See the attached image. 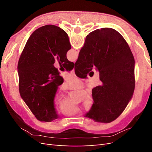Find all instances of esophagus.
I'll return each mask as SVG.
<instances>
[{"mask_svg": "<svg viewBox=\"0 0 152 152\" xmlns=\"http://www.w3.org/2000/svg\"><path fill=\"white\" fill-rule=\"evenodd\" d=\"M72 74H75V69L74 68H73L72 70Z\"/></svg>", "mask_w": 152, "mask_h": 152, "instance_id": "obj_1", "label": "esophagus"}]
</instances>
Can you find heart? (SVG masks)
I'll list each match as a JSON object with an SVG mask.
<instances>
[{
    "label": "heart",
    "mask_w": 152,
    "mask_h": 152,
    "mask_svg": "<svg viewBox=\"0 0 152 152\" xmlns=\"http://www.w3.org/2000/svg\"><path fill=\"white\" fill-rule=\"evenodd\" d=\"M65 87L66 88H72V89H80L82 87V83L76 78L72 77L69 79V80L66 82L65 85ZM63 96L58 95L57 96V99L59 101H61L60 104H59V111L65 115L72 116L75 115L80 112V108L77 107L76 105L73 104L70 99H62ZM94 103L93 98L91 94H87L84 99V108L86 110H89L91 107H93Z\"/></svg>",
    "instance_id": "obj_1"
}]
</instances>
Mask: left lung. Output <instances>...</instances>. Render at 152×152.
Here are the masks:
<instances>
[{
  "label": "left lung",
  "mask_w": 152,
  "mask_h": 152,
  "mask_svg": "<svg viewBox=\"0 0 152 152\" xmlns=\"http://www.w3.org/2000/svg\"><path fill=\"white\" fill-rule=\"evenodd\" d=\"M71 49L68 34L59 27L48 25L34 31L27 40L18 65L21 97L37 120L51 122L58 118L54 98L63 82L58 69V60L67 70L74 63L68 60Z\"/></svg>",
  "instance_id": "left-lung-1"
}]
</instances>
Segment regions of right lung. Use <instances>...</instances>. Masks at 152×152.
<instances>
[{
    "mask_svg": "<svg viewBox=\"0 0 152 152\" xmlns=\"http://www.w3.org/2000/svg\"><path fill=\"white\" fill-rule=\"evenodd\" d=\"M134 64L129 46L117 30L102 28L87 35L75 68H82L84 76L95 67L102 84L92 90L94 103L86 117L109 123L120 115L134 91Z\"/></svg>",
    "mask_w": 152,
    "mask_h": 152,
    "instance_id": "right-lung-1",
    "label": "right lung"
}]
</instances>
